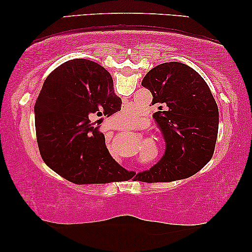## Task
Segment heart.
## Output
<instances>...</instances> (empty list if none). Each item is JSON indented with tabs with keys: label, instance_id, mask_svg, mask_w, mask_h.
Listing matches in <instances>:
<instances>
[{
	"label": "heart",
	"instance_id": "heart-1",
	"mask_svg": "<svg viewBox=\"0 0 252 252\" xmlns=\"http://www.w3.org/2000/svg\"><path fill=\"white\" fill-rule=\"evenodd\" d=\"M139 109L136 108L134 104H127L125 108L123 109V111L119 113L120 118L123 119V122L125 124H129L136 120L137 116H139Z\"/></svg>",
	"mask_w": 252,
	"mask_h": 252
}]
</instances>
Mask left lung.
Wrapping results in <instances>:
<instances>
[{"label":"left lung","mask_w":252,"mask_h":252,"mask_svg":"<svg viewBox=\"0 0 252 252\" xmlns=\"http://www.w3.org/2000/svg\"><path fill=\"white\" fill-rule=\"evenodd\" d=\"M142 86L153 94V105L161 110L154 119L164 137L165 153L134 179L168 182L197 173L212 158L218 134V106L208 84L188 65L168 62L148 72Z\"/></svg>","instance_id":"1"}]
</instances>
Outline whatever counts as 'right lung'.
<instances>
[{
    "mask_svg": "<svg viewBox=\"0 0 252 252\" xmlns=\"http://www.w3.org/2000/svg\"><path fill=\"white\" fill-rule=\"evenodd\" d=\"M111 74L95 62L77 58L48 75L36 99L35 130L44 163L77 185L126 181L135 172L117 163L92 120L122 108Z\"/></svg>",
    "mask_w": 252,
    "mask_h": 252,
    "instance_id": "add662e5",
    "label": "right lung"
}]
</instances>
